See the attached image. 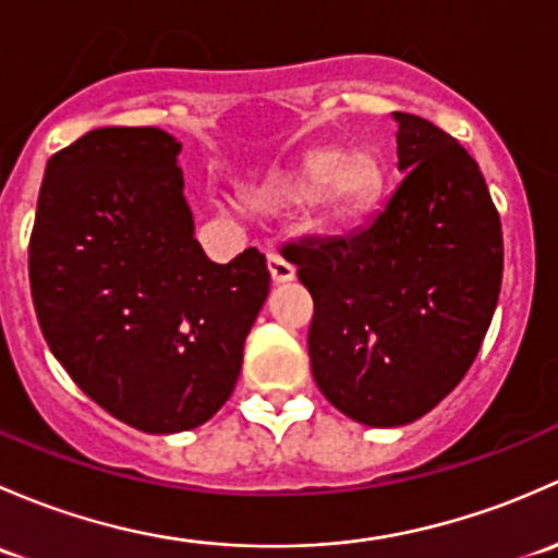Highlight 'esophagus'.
<instances>
[{
  "instance_id": "esophagus-1",
  "label": "esophagus",
  "mask_w": 558,
  "mask_h": 558,
  "mask_svg": "<svg viewBox=\"0 0 558 558\" xmlns=\"http://www.w3.org/2000/svg\"><path fill=\"white\" fill-rule=\"evenodd\" d=\"M268 271H271L274 284H287V281L295 279V268L284 257L277 255V252H268Z\"/></svg>"
}]
</instances>
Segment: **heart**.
Returning <instances> with one entry per match:
<instances>
[{
	"mask_svg": "<svg viewBox=\"0 0 558 558\" xmlns=\"http://www.w3.org/2000/svg\"><path fill=\"white\" fill-rule=\"evenodd\" d=\"M381 191V171L371 155L354 153L343 158L341 150H317L306 158L303 180L292 185V198H312L332 220H357L373 206Z\"/></svg>",
	"mask_w": 558,
	"mask_h": 558,
	"instance_id": "heart-1",
	"label": "heart"
}]
</instances>
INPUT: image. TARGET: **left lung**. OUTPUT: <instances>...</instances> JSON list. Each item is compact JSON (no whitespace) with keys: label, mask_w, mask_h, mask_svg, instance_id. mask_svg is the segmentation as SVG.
Masks as SVG:
<instances>
[{"label":"left lung","mask_w":558,"mask_h":558,"mask_svg":"<svg viewBox=\"0 0 558 558\" xmlns=\"http://www.w3.org/2000/svg\"><path fill=\"white\" fill-rule=\"evenodd\" d=\"M395 120L403 180L384 209L281 252L314 298V381L367 427L416 422L462 381L502 284V226L478 163L429 120Z\"/></svg>","instance_id":"8db88e82"}]
</instances>
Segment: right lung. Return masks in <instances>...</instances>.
Returning a JSON list of instances; mask_svg holds the SVG:
<instances>
[{
	"label": "right lung",
	"instance_id": "add662e5",
	"mask_svg": "<svg viewBox=\"0 0 558 558\" xmlns=\"http://www.w3.org/2000/svg\"><path fill=\"white\" fill-rule=\"evenodd\" d=\"M166 131L96 129L45 166L28 281L50 352L120 422L153 435L209 422L268 298L266 257L204 255Z\"/></svg>",
	"mask_w": 558,
	"mask_h": 558
}]
</instances>
